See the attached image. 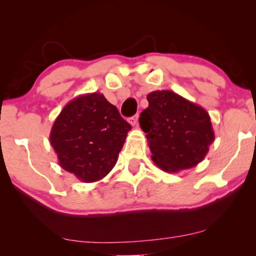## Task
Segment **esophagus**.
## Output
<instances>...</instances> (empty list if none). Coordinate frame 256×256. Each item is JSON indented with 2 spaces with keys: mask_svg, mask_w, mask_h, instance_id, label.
<instances>
[{
  "mask_svg": "<svg viewBox=\"0 0 256 256\" xmlns=\"http://www.w3.org/2000/svg\"><path fill=\"white\" fill-rule=\"evenodd\" d=\"M129 124H130L132 127L138 126V115H134V116H132L130 118H129Z\"/></svg>",
  "mask_w": 256,
  "mask_h": 256,
  "instance_id": "34e87169",
  "label": "esophagus"
}]
</instances>
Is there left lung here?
<instances>
[{"instance_id":"1","label":"left lung","mask_w":256,"mask_h":256,"mask_svg":"<svg viewBox=\"0 0 256 256\" xmlns=\"http://www.w3.org/2000/svg\"><path fill=\"white\" fill-rule=\"evenodd\" d=\"M140 115L152 160L166 172L191 169L200 163L214 141L211 118L204 108L171 90H154Z\"/></svg>"}]
</instances>
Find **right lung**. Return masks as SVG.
<instances>
[{"mask_svg": "<svg viewBox=\"0 0 256 256\" xmlns=\"http://www.w3.org/2000/svg\"><path fill=\"white\" fill-rule=\"evenodd\" d=\"M132 126L104 94H82L62 108L50 143L59 166L84 183L102 180L116 164Z\"/></svg>", "mask_w": 256, "mask_h": 256, "instance_id": "right-lung-1", "label": "right lung"}]
</instances>
